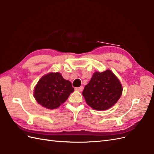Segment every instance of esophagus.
<instances>
[{
	"label": "esophagus",
	"instance_id": "obj_1",
	"mask_svg": "<svg viewBox=\"0 0 154 154\" xmlns=\"http://www.w3.org/2000/svg\"><path fill=\"white\" fill-rule=\"evenodd\" d=\"M75 89H76V90H77V91H83V87H82V86H81V87H76Z\"/></svg>",
	"mask_w": 154,
	"mask_h": 154
}]
</instances>
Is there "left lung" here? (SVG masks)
Listing matches in <instances>:
<instances>
[{
	"instance_id": "1",
	"label": "left lung",
	"mask_w": 154,
	"mask_h": 154,
	"mask_svg": "<svg viewBox=\"0 0 154 154\" xmlns=\"http://www.w3.org/2000/svg\"><path fill=\"white\" fill-rule=\"evenodd\" d=\"M122 86L110 70L95 72L85 86L83 95L86 102L96 110H106L113 106L122 94Z\"/></svg>"
}]
</instances>
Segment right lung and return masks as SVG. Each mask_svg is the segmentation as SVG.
I'll use <instances>...</instances> for the list:
<instances>
[{
  "mask_svg": "<svg viewBox=\"0 0 154 154\" xmlns=\"http://www.w3.org/2000/svg\"><path fill=\"white\" fill-rule=\"evenodd\" d=\"M74 91L71 82L59 73H50L38 81L34 96L39 104L48 109H55L66 102Z\"/></svg>",
  "mask_w": 154,
  "mask_h": 154,
  "instance_id": "add662e5",
  "label": "right lung"
}]
</instances>
